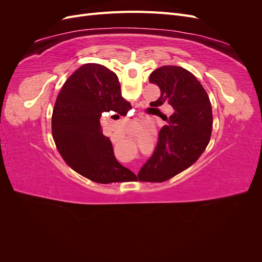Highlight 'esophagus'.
<instances>
[{"mask_svg":"<svg viewBox=\"0 0 262 262\" xmlns=\"http://www.w3.org/2000/svg\"><path fill=\"white\" fill-rule=\"evenodd\" d=\"M112 141L114 142V141H118V140H117V138H116V137H112Z\"/></svg>","mask_w":262,"mask_h":262,"instance_id":"34e87169","label":"esophagus"}]
</instances>
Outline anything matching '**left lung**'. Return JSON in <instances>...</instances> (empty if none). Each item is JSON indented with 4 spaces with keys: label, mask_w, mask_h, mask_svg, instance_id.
Returning a JSON list of instances; mask_svg holds the SVG:
<instances>
[{
    "label": "left lung",
    "mask_w": 262,
    "mask_h": 262,
    "mask_svg": "<svg viewBox=\"0 0 262 262\" xmlns=\"http://www.w3.org/2000/svg\"><path fill=\"white\" fill-rule=\"evenodd\" d=\"M149 82L161 90L152 107L169 104L172 114L158 133L154 152L142 166L140 181L162 182L191 166L207 147L212 132V108L207 92L195 76L180 67L153 71Z\"/></svg>",
    "instance_id": "obj_1"
}]
</instances>
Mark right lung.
Segmentation results:
<instances>
[{
    "label": "right lung",
    "instance_id": "add662e5",
    "mask_svg": "<svg viewBox=\"0 0 262 262\" xmlns=\"http://www.w3.org/2000/svg\"><path fill=\"white\" fill-rule=\"evenodd\" d=\"M131 108L113 71L96 63L76 70L61 89L52 113V136L63 160L98 184L136 177L116 160L112 142L100 125L104 114H113L115 119Z\"/></svg>",
    "mask_w": 262,
    "mask_h": 262
}]
</instances>
